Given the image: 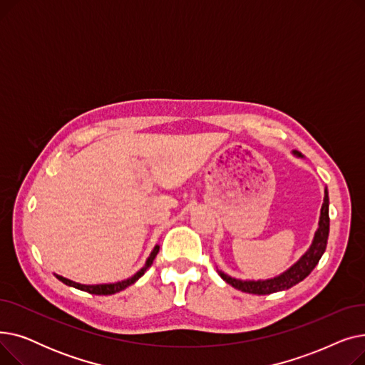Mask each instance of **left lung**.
I'll use <instances>...</instances> for the list:
<instances>
[{
  "label": "left lung",
  "instance_id": "1",
  "mask_svg": "<svg viewBox=\"0 0 365 365\" xmlns=\"http://www.w3.org/2000/svg\"><path fill=\"white\" fill-rule=\"evenodd\" d=\"M293 155L303 158L299 150H293ZM329 190L327 187L324 189V202L321 207V216L318 222V229L315 231L314 240L311 247L293 266H290L285 272L279 274L278 277L267 278V279H238L229 277L227 274L217 269L219 275L223 281H226L229 285H232L234 289L241 290L244 293H252V294H271L282 290H289L293 285L299 284L308 277L314 267L318 264L321 256L325 252V247H327L329 240V231H330V217H329Z\"/></svg>",
  "mask_w": 365,
  "mask_h": 365
}]
</instances>
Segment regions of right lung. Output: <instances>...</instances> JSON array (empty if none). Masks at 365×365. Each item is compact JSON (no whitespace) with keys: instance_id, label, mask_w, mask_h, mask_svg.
I'll return each mask as SVG.
<instances>
[{"instance_id":"1","label":"right lung","mask_w":365,"mask_h":365,"mask_svg":"<svg viewBox=\"0 0 365 365\" xmlns=\"http://www.w3.org/2000/svg\"><path fill=\"white\" fill-rule=\"evenodd\" d=\"M158 252H160V245L157 244L155 247H153V250L150 252L149 257L146 259V263H145V266L142 267V269H140V271H138V272L134 274L133 277H130V278H127V279H124V281H118V282L87 285V284H80V282L71 281V279H68V278H65V277H62V275H57V274H54V275H56V278H57V279L62 281L63 284H66V285H69V287H73V289H78V290L87 292V293H90V294H99V296L115 294V293H118V292H121V290L127 289L128 285H131V284L136 282V281H138V279H139V278L146 272L148 267H150V264H152L153 259H155V256L158 255Z\"/></svg>"}]
</instances>
